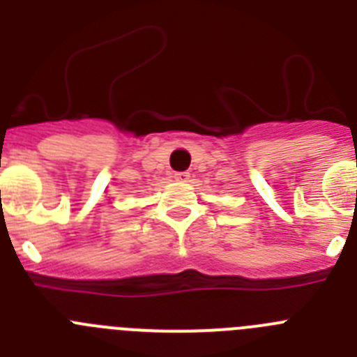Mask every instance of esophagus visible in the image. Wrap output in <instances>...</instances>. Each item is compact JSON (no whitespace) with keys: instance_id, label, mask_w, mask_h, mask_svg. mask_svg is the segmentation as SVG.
Here are the masks:
<instances>
[{"instance_id":"1","label":"esophagus","mask_w":357,"mask_h":357,"mask_svg":"<svg viewBox=\"0 0 357 357\" xmlns=\"http://www.w3.org/2000/svg\"><path fill=\"white\" fill-rule=\"evenodd\" d=\"M175 181L176 182H188L189 181V173L188 172L175 173Z\"/></svg>"}]
</instances>
